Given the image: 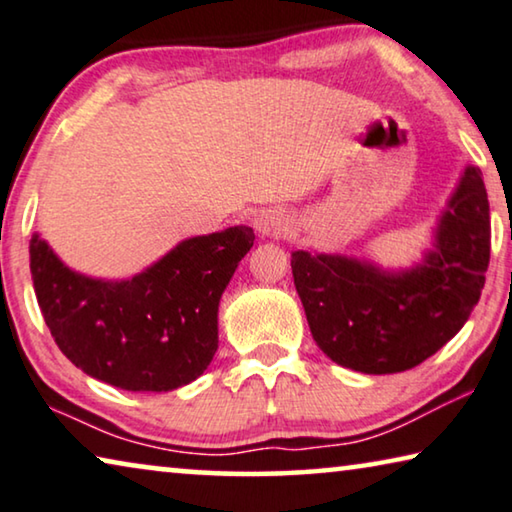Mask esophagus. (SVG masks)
<instances>
[{
  "label": "esophagus",
  "instance_id": "obj_1",
  "mask_svg": "<svg viewBox=\"0 0 512 512\" xmlns=\"http://www.w3.org/2000/svg\"><path fill=\"white\" fill-rule=\"evenodd\" d=\"M254 229L261 238H270V235H281L286 226H283V219L274 210H261L254 215Z\"/></svg>",
  "mask_w": 512,
  "mask_h": 512
}]
</instances>
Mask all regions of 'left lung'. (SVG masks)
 Wrapping results in <instances>:
<instances>
[{
	"label": "left lung",
	"instance_id": "obj_1",
	"mask_svg": "<svg viewBox=\"0 0 512 512\" xmlns=\"http://www.w3.org/2000/svg\"><path fill=\"white\" fill-rule=\"evenodd\" d=\"M487 263L490 203L474 164L412 267L384 270L366 258L306 249L290 258L313 341L338 366L368 375L410 371L451 341L481 300Z\"/></svg>",
	"mask_w": 512,
	"mask_h": 512
}]
</instances>
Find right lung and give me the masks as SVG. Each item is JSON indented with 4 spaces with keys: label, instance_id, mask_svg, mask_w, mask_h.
Returning <instances> with one entry per match:
<instances>
[{
    "label": "right lung",
    "instance_id": "add662e5",
    "mask_svg": "<svg viewBox=\"0 0 512 512\" xmlns=\"http://www.w3.org/2000/svg\"><path fill=\"white\" fill-rule=\"evenodd\" d=\"M254 240L249 226L196 235L112 281L70 270L34 233L29 267L45 325L77 368L125 391H174L215 357L219 300Z\"/></svg>",
    "mask_w": 512,
    "mask_h": 512
}]
</instances>
